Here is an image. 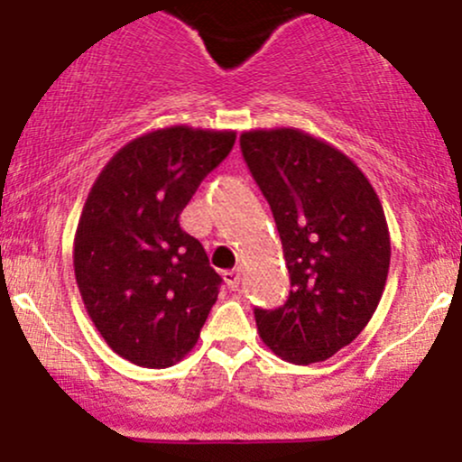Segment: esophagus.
Instances as JSON below:
<instances>
[{
    "label": "esophagus",
    "mask_w": 462,
    "mask_h": 462,
    "mask_svg": "<svg viewBox=\"0 0 462 462\" xmlns=\"http://www.w3.org/2000/svg\"><path fill=\"white\" fill-rule=\"evenodd\" d=\"M222 279H225L226 286L231 290H237V286H240V271H237V268H233V271H225Z\"/></svg>",
    "instance_id": "obj_1"
}]
</instances>
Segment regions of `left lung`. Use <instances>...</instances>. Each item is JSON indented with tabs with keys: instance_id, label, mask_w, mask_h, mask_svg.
<instances>
[{
	"instance_id": "8db88e82",
	"label": "left lung",
	"mask_w": 462,
	"mask_h": 462,
	"mask_svg": "<svg viewBox=\"0 0 462 462\" xmlns=\"http://www.w3.org/2000/svg\"><path fill=\"white\" fill-rule=\"evenodd\" d=\"M240 146L273 209L292 283L283 308L255 310L259 338L294 365L323 362L357 338L384 292V209L365 172L325 139L255 128Z\"/></svg>"
}]
</instances>
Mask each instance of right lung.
<instances>
[{"label":"right lung","instance_id":"add662e5","mask_svg":"<svg viewBox=\"0 0 462 462\" xmlns=\"http://www.w3.org/2000/svg\"><path fill=\"white\" fill-rule=\"evenodd\" d=\"M236 143V131L185 124L134 137L91 185L74 237V273L106 345L146 369H168L200 338L220 274L180 211Z\"/></svg>","mask_w":462,"mask_h":462}]
</instances>
